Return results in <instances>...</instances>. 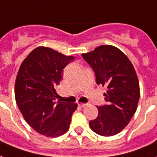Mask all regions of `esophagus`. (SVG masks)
Returning a JSON list of instances; mask_svg holds the SVG:
<instances>
[{
  "mask_svg": "<svg viewBox=\"0 0 157 157\" xmlns=\"http://www.w3.org/2000/svg\"><path fill=\"white\" fill-rule=\"evenodd\" d=\"M86 105H88V104H82V103H78V106L81 108L86 107Z\"/></svg>",
  "mask_w": 157,
  "mask_h": 157,
  "instance_id": "34e87169",
  "label": "esophagus"
}]
</instances>
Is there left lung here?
I'll return each mask as SVG.
<instances>
[{
  "label": "left lung",
  "instance_id": "obj_1",
  "mask_svg": "<svg viewBox=\"0 0 157 157\" xmlns=\"http://www.w3.org/2000/svg\"><path fill=\"white\" fill-rule=\"evenodd\" d=\"M82 57L94 70L96 83L107 88V104L97 106V118L90 121L93 131L104 137L118 134L137 110L139 82L133 66L118 48L101 45Z\"/></svg>",
  "mask_w": 157,
  "mask_h": 157
}]
</instances>
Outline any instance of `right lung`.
I'll return each mask as SVG.
<instances>
[{
	"label": "right lung",
	"mask_w": 157,
	"mask_h": 157,
	"mask_svg": "<svg viewBox=\"0 0 157 157\" xmlns=\"http://www.w3.org/2000/svg\"><path fill=\"white\" fill-rule=\"evenodd\" d=\"M75 58L38 47L23 61L18 71L15 96L19 109L29 126L48 137L65 133L70 127L76 103L56 102V86L62 71Z\"/></svg>",
	"instance_id": "1"
}]
</instances>
